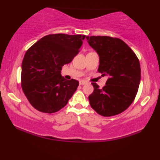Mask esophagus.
Masks as SVG:
<instances>
[{
  "mask_svg": "<svg viewBox=\"0 0 160 160\" xmlns=\"http://www.w3.org/2000/svg\"><path fill=\"white\" fill-rule=\"evenodd\" d=\"M86 82L84 81V80H80V85H84L86 84Z\"/></svg>",
  "mask_w": 160,
  "mask_h": 160,
  "instance_id": "34e87169",
  "label": "esophagus"
}]
</instances>
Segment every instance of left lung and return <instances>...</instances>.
Returning a JSON list of instances; mask_svg holds the SVG:
<instances>
[{"instance_id": "left-lung-1", "label": "left lung", "mask_w": 160, "mask_h": 160, "mask_svg": "<svg viewBox=\"0 0 160 160\" xmlns=\"http://www.w3.org/2000/svg\"><path fill=\"white\" fill-rule=\"evenodd\" d=\"M88 43L99 56L98 72L108 76L102 89L92 82L94 91L89 104L98 114L111 117L122 113L136 96L141 80L139 60L128 46L119 38L86 36Z\"/></svg>"}]
</instances>
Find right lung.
I'll return each mask as SVG.
<instances>
[{"mask_svg":"<svg viewBox=\"0 0 160 160\" xmlns=\"http://www.w3.org/2000/svg\"><path fill=\"white\" fill-rule=\"evenodd\" d=\"M85 38L80 34H49L26 51L22 63V89L38 111H58L77 90L79 82L65 80L61 70L78 54Z\"/></svg>","mask_w":160,"mask_h":160,"instance_id":"right-lung-1","label":"right lung"}]
</instances>
